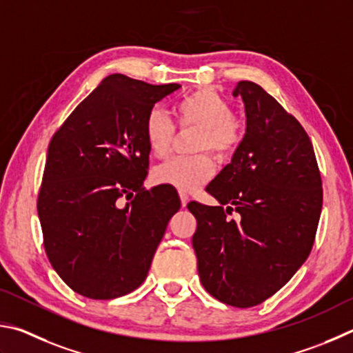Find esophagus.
<instances>
[{
  "instance_id": "esophagus-1",
  "label": "esophagus",
  "mask_w": 353,
  "mask_h": 353,
  "mask_svg": "<svg viewBox=\"0 0 353 353\" xmlns=\"http://www.w3.org/2000/svg\"><path fill=\"white\" fill-rule=\"evenodd\" d=\"M180 200H181V206L184 208L189 203V195L184 194V192H180Z\"/></svg>"
}]
</instances>
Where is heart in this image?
Instances as JSON below:
<instances>
[{"instance_id": "heart-1", "label": "heart", "mask_w": 353, "mask_h": 353, "mask_svg": "<svg viewBox=\"0 0 353 353\" xmlns=\"http://www.w3.org/2000/svg\"><path fill=\"white\" fill-rule=\"evenodd\" d=\"M178 113L184 123L201 127L196 148H211L219 154H230L242 141V125L231 117V107L217 92L201 90L183 99ZM175 125L163 108L148 111L144 121V138L154 157L170 152ZM215 173V164L208 153L178 154L153 169V181L172 186L180 192H192L208 183Z\"/></svg>"}]
</instances>
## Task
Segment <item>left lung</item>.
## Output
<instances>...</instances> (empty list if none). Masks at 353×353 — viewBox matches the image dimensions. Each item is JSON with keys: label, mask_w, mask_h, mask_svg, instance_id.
I'll return each mask as SVG.
<instances>
[{"label": "left lung", "mask_w": 353, "mask_h": 353, "mask_svg": "<svg viewBox=\"0 0 353 353\" xmlns=\"http://www.w3.org/2000/svg\"><path fill=\"white\" fill-rule=\"evenodd\" d=\"M232 96L242 97L246 128L231 163L206 188L220 205L188 208L196 219L192 246L203 287L246 308L273 296L307 261L323 183L310 138L273 96L248 80ZM232 210L237 221L227 219Z\"/></svg>", "instance_id": "8db88e82"}]
</instances>
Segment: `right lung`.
Instances as JSON below:
<instances>
[{
	"instance_id": "right-lung-1",
	"label": "right lung",
	"mask_w": 353,
	"mask_h": 353,
	"mask_svg": "<svg viewBox=\"0 0 353 353\" xmlns=\"http://www.w3.org/2000/svg\"><path fill=\"white\" fill-rule=\"evenodd\" d=\"M180 88L111 74L48 147L37 206L45 250L66 285L85 298L114 299L138 288L181 206L170 188H142L150 153L145 116Z\"/></svg>"
}]
</instances>
